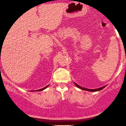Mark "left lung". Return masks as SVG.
<instances>
[{
  "instance_id": "obj_1",
  "label": "left lung",
  "mask_w": 126,
  "mask_h": 126,
  "mask_svg": "<svg viewBox=\"0 0 126 126\" xmlns=\"http://www.w3.org/2000/svg\"><path fill=\"white\" fill-rule=\"evenodd\" d=\"M75 83V85H76V87H78L79 88L82 89V90H85V91H100V90H102L103 88H105V87H106V86H104V87L99 88H97V89H93V90H91V89L85 88H83V87H80V86L78 85H77V83Z\"/></svg>"
}]
</instances>
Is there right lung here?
Wrapping results in <instances>:
<instances>
[{"label": "right lung", "mask_w": 126, "mask_h": 126, "mask_svg": "<svg viewBox=\"0 0 126 126\" xmlns=\"http://www.w3.org/2000/svg\"><path fill=\"white\" fill-rule=\"evenodd\" d=\"M49 87V85H47V86H46V87H45L44 88H42V89H39V90H36V91H43V90H45L46 88L47 87Z\"/></svg>", "instance_id": "add662e5"}]
</instances>
